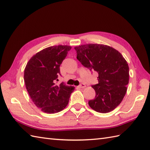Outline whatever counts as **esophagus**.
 <instances>
[{"instance_id": "obj_1", "label": "esophagus", "mask_w": 150, "mask_h": 150, "mask_svg": "<svg viewBox=\"0 0 150 150\" xmlns=\"http://www.w3.org/2000/svg\"><path fill=\"white\" fill-rule=\"evenodd\" d=\"M86 87V85L84 84H83V83H82L81 84H80L79 86V88H84Z\"/></svg>"}]
</instances>
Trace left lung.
<instances>
[{
	"mask_svg": "<svg viewBox=\"0 0 150 150\" xmlns=\"http://www.w3.org/2000/svg\"><path fill=\"white\" fill-rule=\"evenodd\" d=\"M77 58L86 68L98 74V83L92 86L94 99L89 106L97 112H110L122 102L129 83V66L122 54L104 44H87L74 47Z\"/></svg>",
	"mask_w": 150,
	"mask_h": 150,
	"instance_id": "8db88e82",
	"label": "left lung"
}]
</instances>
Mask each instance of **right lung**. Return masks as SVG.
Segmentation results:
<instances>
[{
    "label": "right lung",
    "mask_w": 150,
    "mask_h": 150,
    "mask_svg": "<svg viewBox=\"0 0 150 150\" xmlns=\"http://www.w3.org/2000/svg\"><path fill=\"white\" fill-rule=\"evenodd\" d=\"M71 47L50 46L40 51L28 62L24 80L31 99L44 113L52 114L63 110L69 103L75 87L64 83L57 85L60 66Z\"/></svg>",
    "instance_id": "1"
}]
</instances>
